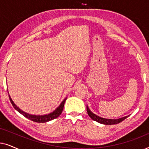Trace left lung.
I'll return each instance as SVG.
<instances>
[{"label": "left lung", "instance_id": "1", "mask_svg": "<svg viewBox=\"0 0 149 149\" xmlns=\"http://www.w3.org/2000/svg\"><path fill=\"white\" fill-rule=\"evenodd\" d=\"M87 113L89 117H90L91 119L94 121L98 122L100 123H102L104 124V125H114V124H117L120 123V122L123 121L124 119H125L128 116H126V117H124L123 118H121V119H104V118H102L98 116L95 115V114H93L92 112H91L89 109L88 108V107L87 106Z\"/></svg>", "mask_w": 149, "mask_h": 149}]
</instances>
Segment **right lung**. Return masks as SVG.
Returning a JSON list of instances; mask_svg holds the SVG:
<instances>
[{"label": "right lung", "mask_w": 149, "mask_h": 149, "mask_svg": "<svg viewBox=\"0 0 149 149\" xmlns=\"http://www.w3.org/2000/svg\"><path fill=\"white\" fill-rule=\"evenodd\" d=\"M9 100H10V101H11L13 107H14V109H15L16 111H17L18 112H19V113H21L22 115H24L25 117L28 118V119L31 120V121H32L37 122V123H45V122L52 121V120L56 119V118L58 117L59 116L61 115V113H62V112L63 111V109H64V103H65V102H66V98L64 99V100H63L62 102L61 103V104L59 106V107L57 108V109L55 110L53 113L49 114V115H41V116L29 115V114H28V113H25V112L22 111L21 109H19V108H18L17 106L14 104V102L12 101V100L10 96H9Z\"/></svg>", "instance_id": "add662e5"}]
</instances>
